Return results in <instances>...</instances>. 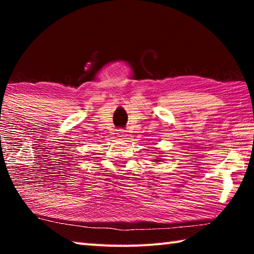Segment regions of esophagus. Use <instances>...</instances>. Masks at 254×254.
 Segmentation results:
<instances>
[{
    "mask_svg": "<svg viewBox=\"0 0 254 254\" xmlns=\"http://www.w3.org/2000/svg\"><path fill=\"white\" fill-rule=\"evenodd\" d=\"M118 134H119V136H124V135H126V131H124V130H119Z\"/></svg>",
    "mask_w": 254,
    "mask_h": 254,
    "instance_id": "34e87169",
    "label": "esophagus"
}]
</instances>
